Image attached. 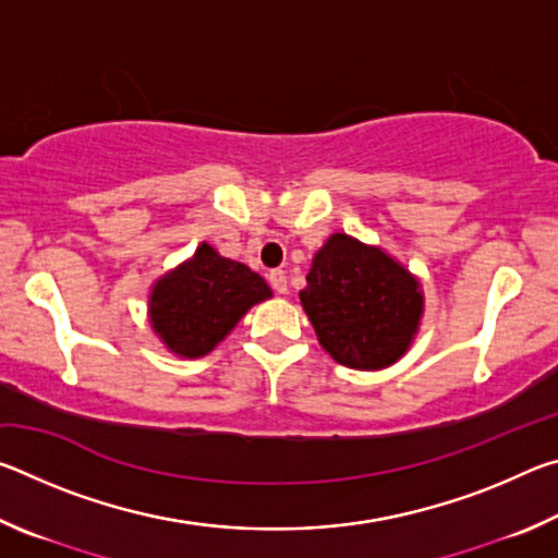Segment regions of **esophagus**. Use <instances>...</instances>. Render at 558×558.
Masks as SVG:
<instances>
[{
	"mask_svg": "<svg viewBox=\"0 0 558 558\" xmlns=\"http://www.w3.org/2000/svg\"><path fill=\"white\" fill-rule=\"evenodd\" d=\"M268 280H270V288L278 292V295H286L288 292V276L286 270H270L268 272Z\"/></svg>",
	"mask_w": 558,
	"mask_h": 558,
	"instance_id": "obj_1",
	"label": "esophagus"
}]
</instances>
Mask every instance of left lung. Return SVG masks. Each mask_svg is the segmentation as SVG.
<instances>
[{
    "instance_id": "1",
    "label": "left lung",
    "mask_w": 558,
    "mask_h": 558,
    "mask_svg": "<svg viewBox=\"0 0 558 558\" xmlns=\"http://www.w3.org/2000/svg\"><path fill=\"white\" fill-rule=\"evenodd\" d=\"M300 305L337 364L381 372L409 352L421 329V280L386 253L337 231L315 253Z\"/></svg>"
}]
</instances>
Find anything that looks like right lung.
<instances>
[{"label": "right lung", "instance_id": "right-lung-1", "mask_svg": "<svg viewBox=\"0 0 558 558\" xmlns=\"http://www.w3.org/2000/svg\"><path fill=\"white\" fill-rule=\"evenodd\" d=\"M272 290L245 263L223 258L209 243L159 276L149 288L147 317L167 352L199 359L231 335L253 305Z\"/></svg>", "mask_w": 558, "mask_h": 558}]
</instances>
